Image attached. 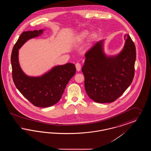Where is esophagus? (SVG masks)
<instances>
[{
    "label": "esophagus",
    "instance_id": "1",
    "mask_svg": "<svg viewBox=\"0 0 151 151\" xmlns=\"http://www.w3.org/2000/svg\"><path fill=\"white\" fill-rule=\"evenodd\" d=\"M75 66H76V70H77L78 71H80V70H81V65H80L79 63H76V65H75Z\"/></svg>",
    "mask_w": 151,
    "mask_h": 151
}]
</instances>
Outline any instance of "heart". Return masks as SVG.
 <instances>
[{
  "label": "heart",
  "mask_w": 151,
  "mask_h": 151,
  "mask_svg": "<svg viewBox=\"0 0 151 151\" xmlns=\"http://www.w3.org/2000/svg\"><path fill=\"white\" fill-rule=\"evenodd\" d=\"M89 32H87V31H83L81 33H80L78 36H77L76 37V40L79 41H83L84 40H85L86 39V38L89 36ZM95 38L96 37L94 35H92L90 37V39H89V41L91 42H93L94 40H95Z\"/></svg>",
  "instance_id": "heart-1"
}]
</instances>
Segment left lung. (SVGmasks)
Instances as JSON below:
<instances>
[{
	"instance_id": "left-lung-1",
	"label": "left lung",
	"mask_w": 151,
	"mask_h": 151,
	"mask_svg": "<svg viewBox=\"0 0 151 151\" xmlns=\"http://www.w3.org/2000/svg\"><path fill=\"white\" fill-rule=\"evenodd\" d=\"M122 51L106 57L104 40L97 42L86 53L81 71L88 96L98 103H110L118 99L131 84L135 73L136 48L129 35Z\"/></svg>"
}]
</instances>
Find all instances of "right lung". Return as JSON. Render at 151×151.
Here are the masks:
<instances>
[{
  "label": "right lung",
  "mask_w": 151,
  "mask_h": 151,
  "mask_svg": "<svg viewBox=\"0 0 151 151\" xmlns=\"http://www.w3.org/2000/svg\"><path fill=\"white\" fill-rule=\"evenodd\" d=\"M43 30L24 32L14 44L11 54L12 79L20 93L37 107L46 108L60 100L70 80L75 74L74 64L68 63L53 67L39 77H30L22 71L19 63V50L29 39L41 35Z\"/></svg>",
  "instance_id": "add662e5"
}]
</instances>
